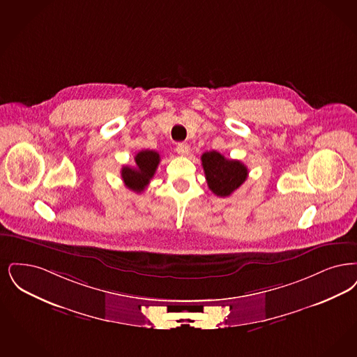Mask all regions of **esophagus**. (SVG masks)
Wrapping results in <instances>:
<instances>
[{"label": "esophagus", "mask_w": 357, "mask_h": 357, "mask_svg": "<svg viewBox=\"0 0 357 357\" xmlns=\"http://www.w3.org/2000/svg\"><path fill=\"white\" fill-rule=\"evenodd\" d=\"M176 152L180 155H188L189 152H190V148H189V145L185 144V142H180L176 146Z\"/></svg>", "instance_id": "obj_1"}]
</instances>
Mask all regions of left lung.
<instances>
[{
  "label": "left lung",
  "instance_id": "obj_1",
  "mask_svg": "<svg viewBox=\"0 0 357 357\" xmlns=\"http://www.w3.org/2000/svg\"><path fill=\"white\" fill-rule=\"evenodd\" d=\"M202 161L208 186L218 197L231 196L248 177V169L241 161L225 158L216 151L205 152Z\"/></svg>",
  "mask_w": 357,
  "mask_h": 357
}]
</instances>
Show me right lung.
<instances>
[{"instance_id": "obj_1", "label": "right lung", "mask_w": 357, "mask_h": 357, "mask_svg": "<svg viewBox=\"0 0 357 357\" xmlns=\"http://www.w3.org/2000/svg\"><path fill=\"white\" fill-rule=\"evenodd\" d=\"M136 167H123L121 177L125 186L130 190L141 193L155 176L160 164V155L155 151H141L136 157Z\"/></svg>"}]
</instances>
